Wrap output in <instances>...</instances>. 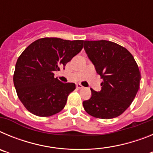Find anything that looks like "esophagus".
<instances>
[{
	"mask_svg": "<svg viewBox=\"0 0 153 153\" xmlns=\"http://www.w3.org/2000/svg\"><path fill=\"white\" fill-rule=\"evenodd\" d=\"M76 88H77V89H82V88H83V86H82L81 84H79V83H77V84H76Z\"/></svg>",
	"mask_w": 153,
	"mask_h": 153,
	"instance_id": "esophagus-1",
	"label": "esophagus"
}]
</instances>
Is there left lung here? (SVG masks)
I'll return each instance as SVG.
<instances>
[{
    "instance_id": "1",
    "label": "left lung",
    "mask_w": 153,
    "mask_h": 153,
    "mask_svg": "<svg viewBox=\"0 0 153 153\" xmlns=\"http://www.w3.org/2000/svg\"><path fill=\"white\" fill-rule=\"evenodd\" d=\"M84 50L102 79L100 91L90 89L92 96L83 102L86 112L100 119L122 114L140 89V70L125 47L108 40H84Z\"/></svg>"
}]
</instances>
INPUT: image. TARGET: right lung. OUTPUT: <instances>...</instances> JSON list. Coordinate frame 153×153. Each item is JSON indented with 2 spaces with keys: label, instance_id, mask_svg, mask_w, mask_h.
<instances>
[{
  "label": "right lung",
  "instance_id": "add662e5",
  "mask_svg": "<svg viewBox=\"0 0 153 153\" xmlns=\"http://www.w3.org/2000/svg\"><path fill=\"white\" fill-rule=\"evenodd\" d=\"M83 40L44 37L30 44L17 59L13 84L18 98L28 111L38 117L59 113L74 91V83H62L54 77L83 49Z\"/></svg>",
  "mask_w": 153,
  "mask_h": 153
}]
</instances>
